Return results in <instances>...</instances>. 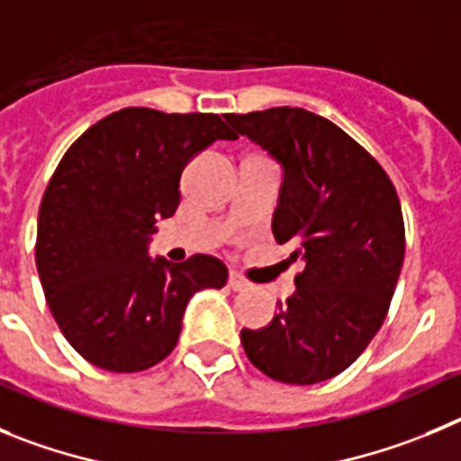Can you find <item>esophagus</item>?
Instances as JSON below:
<instances>
[{
  "instance_id": "1",
  "label": "esophagus",
  "mask_w": 461,
  "mask_h": 461,
  "mask_svg": "<svg viewBox=\"0 0 461 461\" xmlns=\"http://www.w3.org/2000/svg\"><path fill=\"white\" fill-rule=\"evenodd\" d=\"M227 285H230V289H234V292H240V289L248 287V280L240 276L239 271H231L230 273V282H227Z\"/></svg>"
}]
</instances>
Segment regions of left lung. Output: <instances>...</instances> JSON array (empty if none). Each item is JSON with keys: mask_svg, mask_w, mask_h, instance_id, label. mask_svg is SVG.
<instances>
[{"mask_svg": "<svg viewBox=\"0 0 461 461\" xmlns=\"http://www.w3.org/2000/svg\"><path fill=\"white\" fill-rule=\"evenodd\" d=\"M282 165L273 236L305 261L267 329L240 330L271 379L312 385L339 375L381 329L404 261V218L391 176L339 126L303 107L227 114Z\"/></svg>", "mask_w": 461, "mask_h": 461, "instance_id": "8db88e82", "label": "left lung"}]
</instances>
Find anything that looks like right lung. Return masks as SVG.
<instances>
[{
    "label": "right lung",
    "instance_id": "right-lung-1",
    "mask_svg": "<svg viewBox=\"0 0 461 461\" xmlns=\"http://www.w3.org/2000/svg\"><path fill=\"white\" fill-rule=\"evenodd\" d=\"M236 138L218 114L123 107L64 153L39 209L36 268L57 326L91 365L149 370L179 342L190 296L227 285L221 259L151 261L147 243L179 209L188 160Z\"/></svg>",
    "mask_w": 461,
    "mask_h": 461
}]
</instances>
